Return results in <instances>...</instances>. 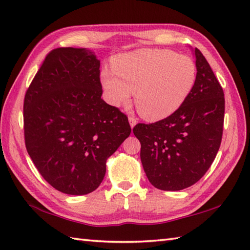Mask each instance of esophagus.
<instances>
[{
	"mask_svg": "<svg viewBox=\"0 0 250 250\" xmlns=\"http://www.w3.org/2000/svg\"><path fill=\"white\" fill-rule=\"evenodd\" d=\"M128 121H129V125H130L131 128H134V127L136 126V124H137V120L134 118V116H129Z\"/></svg>",
	"mask_w": 250,
	"mask_h": 250,
	"instance_id": "34e87169",
	"label": "esophagus"
}]
</instances>
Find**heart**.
Wrapping results in <instances>:
<instances>
[{
    "label": "heart",
    "instance_id": "heart-1",
    "mask_svg": "<svg viewBox=\"0 0 250 250\" xmlns=\"http://www.w3.org/2000/svg\"><path fill=\"white\" fill-rule=\"evenodd\" d=\"M197 80L192 59L164 49H140L112 60V69L101 71L106 102L127 104L135 91L140 114L156 122L175 113L189 97Z\"/></svg>",
    "mask_w": 250,
    "mask_h": 250
}]
</instances>
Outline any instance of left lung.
<instances>
[{"mask_svg": "<svg viewBox=\"0 0 250 250\" xmlns=\"http://www.w3.org/2000/svg\"><path fill=\"white\" fill-rule=\"evenodd\" d=\"M191 51L197 80L184 104L167 119L134 127L144 172L162 190H182L200 180L213 164L223 136V87L200 50Z\"/></svg>", "mask_w": 250, "mask_h": 250, "instance_id": "obj_1", "label": "left lung"}]
</instances>
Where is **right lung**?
<instances>
[{
    "instance_id": "right-lung-1",
    "label": "right lung",
    "mask_w": 250,
    "mask_h": 250,
    "mask_svg": "<svg viewBox=\"0 0 250 250\" xmlns=\"http://www.w3.org/2000/svg\"><path fill=\"white\" fill-rule=\"evenodd\" d=\"M99 67L91 49H54L24 97L26 151L43 179L67 195L95 190L131 131L127 116L102 99Z\"/></svg>"
}]
</instances>
